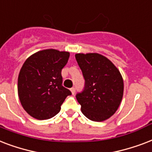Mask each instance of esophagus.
Returning <instances> with one entry per match:
<instances>
[{
	"mask_svg": "<svg viewBox=\"0 0 152 152\" xmlns=\"http://www.w3.org/2000/svg\"><path fill=\"white\" fill-rule=\"evenodd\" d=\"M70 91H71V93H72V94H75V91H76V89H75V87H72V88L70 89Z\"/></svg>",
	"mask_w": 152,
	"mask_h": 152,
	"instance_id": "34e87169",
	"label": "esophagus"
}]
</instances>
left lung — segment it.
I'll use <instances>...</instances> for the list:
<instances>
[{"instance_id": "1", "label": "left lung", "mask_w": 152, "mask_h": 152, "mask_svg": "<svg viewBox=\"0 0 152 152\" xmlns=\"http://www.w3.org/2000/svg\"><path fill=\"white\" fill-rule=\"evenodd\" d=\"M75 58L85 79L84 89L76 94L82 113L93 121H105L116 113L123 97L121 73L97 53L76 54Z\"/></svg>"}]
</instances>
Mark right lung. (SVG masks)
I'll use <instances>...</instances> for the list:
<instances>
[{
	"instance_id": "1",
	"label": "right lung",
	"mask_w": 152,
	"mask_h": 152,
	"mask_svg": "<svg viewBox=\"0 0 152 152\" xmlns=\"http://www.w3.org/2000/svg\"><path fill=\"white\" fill-rule=\"evenodd\" d=\"M70 53L47 49L27 58L18 77V95L23 109L38 120H48L59 113L71 92L63 86L62 69Z\"/></svg>"
}]
</instances>
